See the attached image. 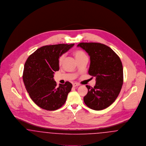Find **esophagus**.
<instances>
[{
	"label": "esophagus",
	"instance_id": "1",
	"mask_svg": "<svg viewBox=\"0 0 146 146\" xmlns=\"http://www.w3.org/2000/svg\"><path fill=\"white\" fill-rule=\"evenodd\" d=\"M72 85H73V87H76V86H80V84H78V83H76V82H74V83H73L72 84Z\"/></svg>",
	"mask_w": 146,
	"mask_h": 146
}]
</instances>
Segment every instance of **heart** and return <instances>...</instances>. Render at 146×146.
I'll return each instance as SVG.
<instances>
[{"label":"heart","instance_id":"obj_1","mask_svg":"<svg viewBox=\"0 0 146 146\" xmlns=\"http://www.w3.org/2000/svg\"><path fill=\"white\" fill-rule=\"evenodd\" d=\"M74 55H75L77 60H78L84 58V56H86V55L84 53V52L81 50H76L74 51ZM65 57V54H62L59 56L58 62H59V64L60 65H61L62 63V62H63Z\"/></svg>","mask_w":146,"mask_h":146}]
</instances>
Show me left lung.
<instances>
[{"label":"left lung","instance_id":"1","mask_svg":"<svg viewBox=\"0 0 146 146\" xmlns=\"http://www.w3.org/2000/svg\"><path fill=\"white\" fill-rule=\"evenodd\" d=\"M77 46L90 56L88 74L96 77L94 87L87 85L88 93L84 98L88 107L100 110L110 106L121 90L123 68L120 58L109 46L99 43H80Z\"/></svg>","mask_w":146,"mask_h":146}]
</instances>
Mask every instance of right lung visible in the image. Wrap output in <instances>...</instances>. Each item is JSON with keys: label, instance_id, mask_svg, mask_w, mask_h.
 <instances>
[{"label": "right lung", "instance_id": "obj_1", "mask_svg": "<svg viewBox=\"0 0 146 146\" xmlns=\"http://www.w3.org/2000/svg\"><path fill=\"white\" fill-rule=\"evenodd\" d=\"M75 44L42 46L28 58L25 64L23 81L35 103L46 110H55L65 104L72 85L67 81L56 86L54 72L59 70V58Z\"/></svg>", "mask_w": 146, "mask_h": 146}]
</instances>
